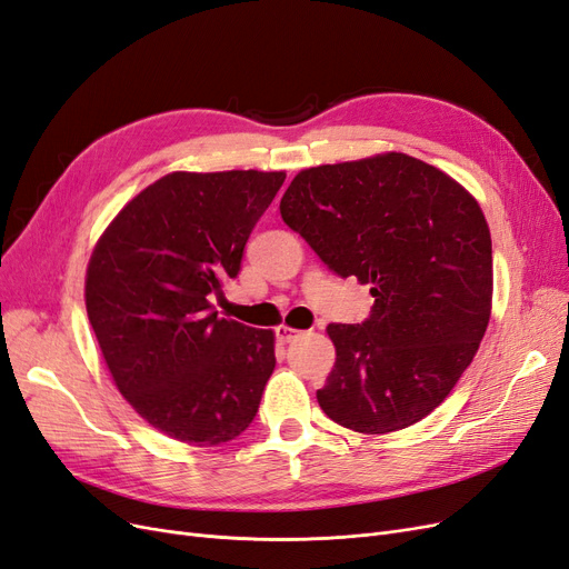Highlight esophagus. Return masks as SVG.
Listing matches in <instances>:
<instances>
[{
  "label": "esophagus",
  "instance_id": "34e87169",
  "mask_svg": "<svg viewBox=\"0 0 569 569\" xmlns=\"http://www.w3.org/2000/svg\"><path fill=\"white\" fill-rule=\"evenodd\" d=\"M274 335H278L280 341H295V339L301 337V332L295 330V327H289V325H280L278 330H274Z\"/></svg>",
  "mask_w": 569,
  "mask_h": 569
}]
</instances>
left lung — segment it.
<instances>
[{
    "label": "left lung",
    "instance_id": "8db88e82",
    "mask_svg": "<svg viewBox=\"0 0 569 569\" xmlns=\"http://www.w3.org/2000/svg\"><path fill=\"white\" fill-rule=\"evenodd\" d=\"M339 278L370 284V316L327 325L337 360L318 403L363 435L416 425L468 370L491 316V234L468 189L408 153L301 170L280 201Z\"/></svg>",
    "mask_w": 569,
    "mask_h": 569
}]
</instances>
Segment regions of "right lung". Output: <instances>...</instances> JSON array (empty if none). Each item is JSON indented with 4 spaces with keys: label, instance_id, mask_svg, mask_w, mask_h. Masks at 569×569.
<instances>
[{
    "label": "right lung",
    "instance_id": "add662e5",
    "mask_svg": "<svg viewBox=\"0 0 569 569\" xmlns=\"http://www.w3.org/2000/svg\"><path fill=\"white\" fill-rule=\"evenodd\" d=\"M284 173H170L94 247L88 318L118 391L159 432L218 446L251 425L274 370L272 330L220 318L253 226Z\"/></svg>",
    "mask_w": 569,
    "mask_h": 569
}]
</instances>
